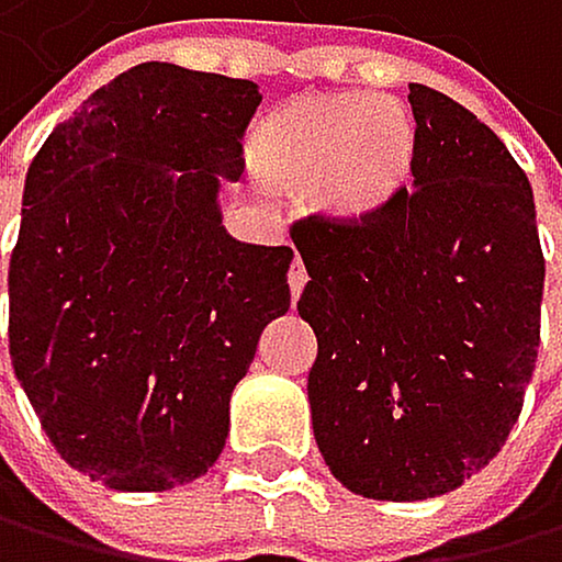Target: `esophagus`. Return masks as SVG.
<instances>
[{
  "label": "esophagus",
  "instance_id": "obj_1",
  "mask_svg": "<svg viewBox=\"0 0 562 562\" xmlns=\"http://www.w3.org/2000/svg\"><path fill=\"white\" fill-rule=\"evenodd\" d=\"M290 296L296 300L300 296V290L307 286V269H304V262H300V258H293V266H290Z\"/></svg>",
  "mask_w": 562,
  "mask_h": 562
}]
</instances>
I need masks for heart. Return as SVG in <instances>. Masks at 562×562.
Segmentation results:
<instances>
[{
	"instance_id": "heart-1",
	"label": "heart",
	"mask_w": 562,
	"mask_h": 562,
	"mask_svg": "<svg viewBox=\"0 0 562 562\" xmlns=\"http://www.w3.org/2000/svg\"><path fill=\"white\" fill-rule=\"evenodd\" d=\"M422 131L411 106L376 92L296 95L255 131L251 158L283 193L338 231L390 217L414 186Z\"/></svg>"
}]
</instances>
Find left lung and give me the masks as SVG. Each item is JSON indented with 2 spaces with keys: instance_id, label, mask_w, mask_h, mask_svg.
<instances>
[{
  "instance_id": "1",
  "label": "left lung",
  "mask_w": 562,
  "mask_h": 562,
  "mask_svg": "<svg viewBox=\"0 0 562 562\" xmlns=\"http://www.w3.org/2000/svg\"><path fill=\"white\" fill-rule=\"evenodd\" d=\"M414 193L373 227L296 224L317 335L314 439L352 494L439 497L484 470L518 422L539 356L546 262L536 200L504 140L411 82Z\"/></svg>"
}]
</instances>
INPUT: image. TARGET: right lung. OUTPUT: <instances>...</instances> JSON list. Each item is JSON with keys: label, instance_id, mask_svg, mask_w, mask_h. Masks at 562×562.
<instances>
[{"label": "right lung", "instance_id": "right-lung-1", "mask_svg": "<svg viewBox=\"0 0 562 562\" xmlns=\"http://www.w3.org/2000/svg\"><path fill=\"white\" fill-rule=\"evenodd\" d=\"M248 78L144 61L95 89L33 158L9 262V356L68 467L172 491L224 449L231 394L290 311L286 245L231 238Z\"/></svg>", "mask_w": 562, "mask_h": 562}]
</instances>
